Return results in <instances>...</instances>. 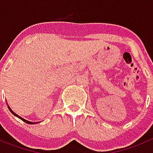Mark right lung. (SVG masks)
I'll list each match as a JSON object with an SVG mask.
<instances>
[{
	"label": "right lung",
	"mask_w": 153,
	"mask_h": 153,
	"mask_svg": "<svg viewBox=\"0 0 153 153\" xmlns=\"http://www.w3.org/2000/svg\"><path fill=\"white\" fill-rule=\"evenodd\" d=\"M8 108H9V110H10V112H11V113L13 114V115H16V116H18V118H19L20 119H21V120L23 121V122H25V123H27V124H34V123H31V122H28V121H27V120H25V119H22V118H21V117H19L18 116V115H16L15 113H14V112H13V111L11 109H10V108H9L8 107Z\"/></svg>",
	"instance_id": "obj_1"
}]
</instances>
